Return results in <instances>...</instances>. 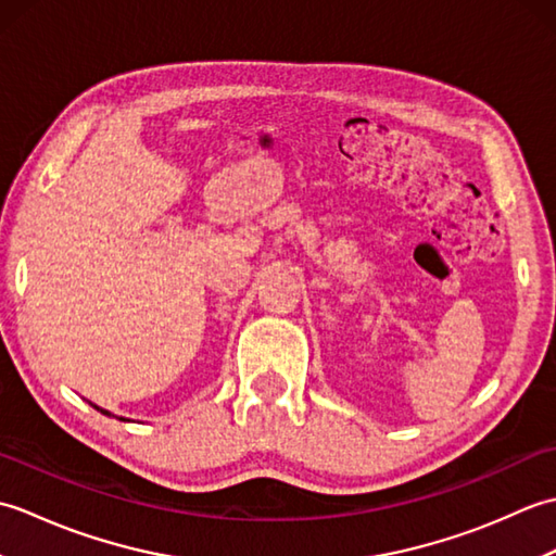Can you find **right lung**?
I'll list each match as a JSON object with an SVG mask.
<instances>
[{"label":"right lung","mask_w":556,"mask_h":556,"mask_svg":"<svg viewBox=\"0 0 556 556\" xmlns=\"http://www.w3.org/2000/svg\"><path fill=\"white\" fill-rule=\"evenodd\" d=\"M88 404H90L92 408H96V410H100V413H102V416H112V418H119V420H128V418H122V416H114V413H110V410H104V408L96 406V404H92V401H88Z\"/></svg>","instance_id":"obj_1"}]
</instances>
